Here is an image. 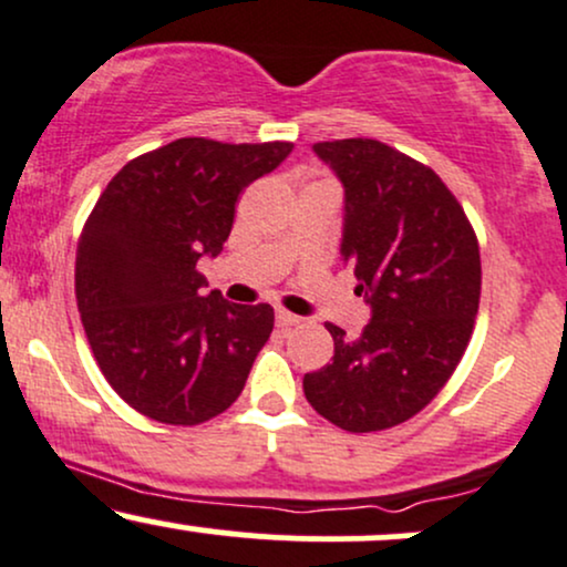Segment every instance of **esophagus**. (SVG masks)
I'll return each instance as SVG.
<instances>
[{
  "label": "esophagus",
  "instance_id": "34e87169",
  "mask_svg": "<svg viewBox=\"0 0 567 567\" xmlns=\"http://www.w3.org/2000/svg\"><path fill=\"white\" fill-rule=\"evenodd\" d=\"M298 322H301V317L290 315V311H285V309H277V324H279V328H292V324H298Z\"/></svg>",
  "mask_w": 567,
  "mask_h": 567
}]
</instances>
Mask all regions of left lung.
<instances>
[{
    "mask_svg": "<svg viewBox=\"0 0 567 567\" xmlns=\"http://www.w3.org/2000/svg\"><path fill=\"white\" fill-rule=\"evenodd\" d=\"M343 184V261L370 322L349 338L328 322L333 362L303 375L309 405L347 432L413 419L464 357L480 309V245L432 167L373 138L315 143Z\"/></svg>",
    "mask_w": 567,
    "mask_h": 567,
    "instance_id": "8db88e82",
    "label": "left lung"
}]
</instances>
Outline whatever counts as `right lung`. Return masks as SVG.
I'll return each instance as SVG.
<instances>
[{
    "label": "right lung",
    "instance_id": "1",
    "mask_svg": "<svg viewBox=\"0 0 567 567\" xmlns=\"http://www.w3.org/2000/svg\"><path fill=\"white\" fill-rule=\"evenodd\" d=\"M290 152L178 138L130 159L97 197L76 245V306L97 368L138 413L197 426L243 394L275 309L205 292L197 261L224 250L239 194Z\"/></svg>",
    "mask_w": 567,
    "mask_h": 567
}]
</instances>
